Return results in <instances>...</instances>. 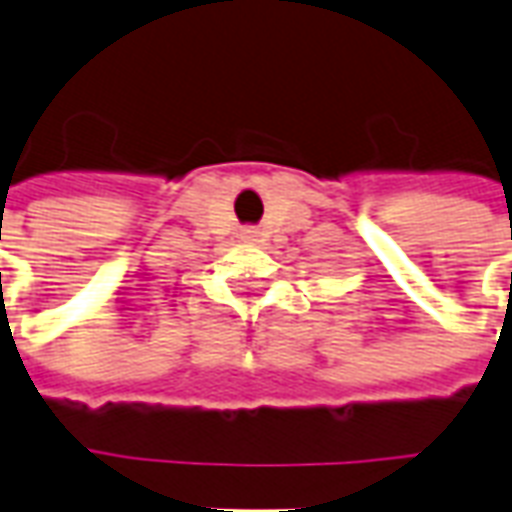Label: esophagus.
<instances>
[{
	"label": "esophagus",
	"instance_id": "1",
	"mask_svg": "<svg viewBox=\"0 0 512 512\" xmlns=\"http://www.w3.org/2000/svg\"><path fill=\"white\" fill-rule=\"evenodd\" d=\"M249 238H252V235H249Z\"/></svg>",
	"mask_w": 512,
	"mask_h": 512
}]
</instances>
